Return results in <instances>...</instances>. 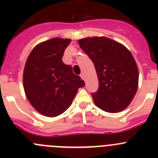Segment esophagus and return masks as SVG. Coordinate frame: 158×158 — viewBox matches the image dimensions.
<instances>
[{"instance_id": "1", "label": "esophagus", "mask_w": 158, "mask_h": 158, "mask_svg": "<svg viewBox=\"0 0 158 158\" xmlns=\"http://www.w3.org/2000/svg\"><path fill=\"white\" fill-rule=\"evenodd\" d=\"M80 77L82 78V79H85V76H84L83 73H81V74H80Z\"/></svg>"}]
</instances>
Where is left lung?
<instances>
[{
    "label": "left lung",
    "instance_id": "8db88e82",
    "mask_svg": "<svg viewBox=\"0 0 158 158\" xmlns=\"http://www.w3.org/2000/svg\"><path fill=\"white\" fill-rule=\"evenodd\" d=\"M78 43L94 63L98 76V89L91 94L95 104L110 113L126 109L138 85V69L130 51L104 36L84 38Z\"/></svg>",
    "mask_w": 158,
    "mask_h": 158
}]
</instances>
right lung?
<instances>
[{
	"label": "right lung",
	"instance_id": "right-lung-1",
	"mask_svg": "<svg viewBox=\"0 0 158 158\" xmlns=\"http://www.w3.org/2000/svg\"><path fill=\"white\" fill-rule=\"evenodd\" d=\"M69 39L52 38L33 48L23 71V88L31 106L47 117H55L71 106L84 81L62 60Z\"/></svg>",
	"mask_w": 158,
	"mask_h": 158
}]
</instances>
